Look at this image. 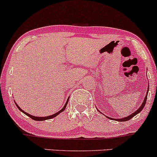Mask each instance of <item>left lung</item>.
Instances as JSON below:
<instances>
[{
	"mask_svg": "<svg viewBox=\"0 0 157 157\" xmlns=\"http://www.w3.org/2000/svg\"><path fill=\"white\" fill-rule=\"evenodd\" d=\"M148 91H149V85H148V87H147V94H146L145 97H144V101H143V102H142V105H141L140 107H139V109H136V111L134 112V113H132L131 115H128V116L124 117V118H109V117H108V116H106V117H107L108 118H109V119H111V120H114V121H128V120L131 119V118H132V117H134V116H135V115H136L138 114V113H140V112L142 111V110L143 109V108L144 107V105H145V104H146V101H147V93H148ZM98 111H99V110H98ZM99 112H100V111H99ZM100 113H101V112H100ZM102 114H103V113H102Z\"/></svg>",
	"mask_w": 157,
	"mask_h": 157,
	"instance_id": "8db88e82",
	"label": "left lung"
}]
</instances>
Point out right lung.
Here are the masks:
<instances>
[{
    "instance_id": "add662e5",
    "label": "right lung",
    "mask_w": 157,
    "mask_h": 157,
    "mask_svg": "<svg viewBox=\"0 0 157 157\" xmlns=\"http://www.w3.org/2000/svg\"><path fill=\"white\" fill-rule=\"evenodd\" d=\"M69 98H70V97H68V99H67V101H66V103H65V104L64 105V106H63V109H60L59 112H57V113H55V114H53V115H48V116H44V117H38V116H34V115H30V114H29V113H26V112L24 111L23 109H21V108L19 107V106H18V105L16 103H15V105H16V106H17V107H18V109H19L20 111H21L22 113H25V114L26 115H27V116H29V117H30V118H32V119H33V120H35V121H44V120L51 119V118H54V117L57 116V115H59V113H61L62 112H63V111H64L65 108H66V106H67V104H68V100H69Z\"/></svg>"
}]
</instances>
